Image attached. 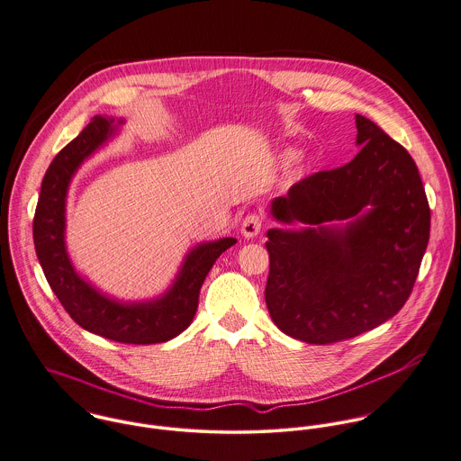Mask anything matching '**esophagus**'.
<instances>
[{"instance_id":"34e87169","label":"esophagus","mask_w":461,"mask_h":461,"mask_svg":"<svg viewBox=\"0 0 461 461\" xmlns=\"http://www.w3.org/2000/svg\"><path fill=\"white\" fill-rule=\"evenodd\" d=\"M262 230V217L258 213H249L244 221H242V226H240V233L246 237V239H253L260 233Z\"/></svg>"}]
</instances>
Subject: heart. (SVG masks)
Returning a JSON list of instances; mask_svg holds the SVG:
<instances>
[{
    "mask_svg": "<svg viewBox=\"0 0 461 461\" xmlns=\"http://www.w3.org/2000/svg\"><path fill=\"white\" fill-rule=\"evenodd\" d=\"M295 158V153L294 151H286L285 155H283V160H294Z\"/></svg>",
    "mask_w": 461,
    "mask_h": 461,
    "instance_id": "heart-1",
    "label": "heart"
}]
</instances>
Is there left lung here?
Here are the masks:
<instances>
[{
    "instance_id": "left-lung-1",
    "label": "left lung",
    "mask_w": 461,
    "mask_h": 461,
    "mask_svg": "<svg viewBox=\"0 0 461 461\" xmlns=\"http://www.w3.org/2000/svg\"><path fill=\"white\" fill-rule=\"evenodd\" d=\"M360 153L273 199L266 303L277 328L306 344L358 337L411 294L431 213L410 153L357 115Z\"/></svg>"
}]
</instances>
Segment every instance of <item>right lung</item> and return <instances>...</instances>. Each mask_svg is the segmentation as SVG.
Returning <instances> with one entry per match:
<instances>
[{"instance_id": "right-lung-1", "label": "right lung", "mask_w": 461, "mask_h": 461, "mask_svg": "<svg viewBox=\"0 0 461 461\" xmlns=\"http://www.w3.org/2000/svg\"><path fill=\"white\" fill-rule=\"evenodd\" d=\"M124 119L94 115L84 131L51 162L41 186L33 217V244L51 290L84 330L121 344H160L185 331L197 310L199 290L215 260L237 239L226 237L194 246L169 288L148 301H119L82 276L66 246V203L80 166L115 137Z\"/></svg>"}]
</instances>
